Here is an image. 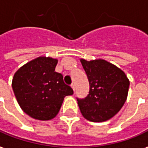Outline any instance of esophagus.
Listing matches in <instances>:
<instances>
[{"mask_svg": "<svg viewBox=\"0 0 148 148\" xmlns=\"http://www.w3.org/2000/svg\"><path fill=\"white\" fill-rule=\"evenodd\" d=\"M71 87H72V88H73V90L75 91V84H71Z\"/></svg>", "mask_w": 148, "mask_h": 148, "instance_id": "esophagus-1", "label": "esophagus"}]
</instances>
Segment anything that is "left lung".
I'll use <instances>...</instances> for the list:
<instances>
[{
  "label": "left lung",
  "mask_w": 148,
  "mask_h": 148,
  "mask_svg": "<svg viewBox=\"0 0 148 148\" xmlns=\"http://www.w3.org/2000/svg\"><path fill=\"white\" fill-rule=\"evenodd\" d=\"M90 84L85 99H78L82 115L90 121L102 122L114 117L125 102L129 80L125 73L108 61L80 59Z\"/></svg>",
  "instance_id": "1"
}]
</instances>
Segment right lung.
<instances>
[{"label": "right lung", "mask_w": 148, "mask_h": 148, "mask_svg": "<svg viewBox=\"0 0 148 148\" xmlns=\"http://www.w3.org/2000/svg\"><path fill=\"white\" fill-rule=\"evenodd\" d=\"M58 60L39 57L17 70L12 89L20 108L32 118L48 121L54 118L64 97L72 95V87L64 84L63 75L55 72Z\"/></svg>", "instance_id": "right-lung-1"}]
</instances>
